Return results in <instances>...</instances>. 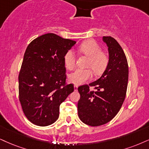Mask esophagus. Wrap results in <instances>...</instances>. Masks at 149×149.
<instances>
[{
  "label": "esophagus",
  "mask_w": 149,
  "mask_h": 149,
  "mask_svg": "<svg viewBox=\"0 0 149 149\" xmlns=\"http://www.w3.org/2000/svg\"><path fill=\"white\" fill-rule=\"evenodd\" d=\"M74 91H77V89H78V86L74 85Z\"/></svg>",
  "instance_id": "34e87169"
}]
</instances>
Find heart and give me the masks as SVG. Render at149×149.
Returning <instances> with one entry per match:
<instances>
[{"mask_svg": "<svg viewBox=\"0 0 149 149\" xmlns=\"http://www.w3.org/2000/svg\"><path fill=\"white\" fill-rule=\"evenodd\" d=\"M81 54L88 57L86 67L89 68L77 69L69 76L71 83L81 85L91 79L93 77L92 69L95 75H100L105 70L109 63V55L101 49L100 45L94 40H87L78 47ZM64 63L68 70H73L76 65V56L74 52L68 51L64 56Z\"/></svg>", "mask_w": 149, "mask_h": 149, "instance_id": "heart-1", "label": "heart"}]
</instances>
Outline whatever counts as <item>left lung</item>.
Returning a JSON list of instances; mask_svg holds the SVG:
<instances>
[{"label":"left lung","instance_id":"1","mask_svg":"<svg viewBox=\"0 0 149 149\" xmlns=\"http://www.w3.org/2000/svg\"><path fill=\"white\" fill-rule=\"evenodd\" d=\"M103 40L109 52L106 70L98 80L78 87L79 117L91 126H102L111 121L122 107L127 91L128 65L125 53L114 38L103 36Z\"/></svg>","mask_w":149,"mask_h":149}]
</instances>
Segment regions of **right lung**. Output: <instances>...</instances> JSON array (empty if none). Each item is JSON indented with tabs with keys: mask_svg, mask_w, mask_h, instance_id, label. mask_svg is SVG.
Masks as SVG:
<instances>
[{
	"mask_svg": "<svg viewBox=\"0 0 149 149\" xmlns=\"http://www.w3.org/2000/svg\"><path fill=\"white\" fill-rule=\"evenodd\" d=\"M76 43L48 33L27 46L18 74V97L25 117L36 126L57 120L59 106L74 91L66 82L64 56Z\"/></svg>",
	"mask_w": 149,
	"mask_h": 149,
	"instance_id": "right-lung-1",
	"label": "right lung"
}]
</instances>
